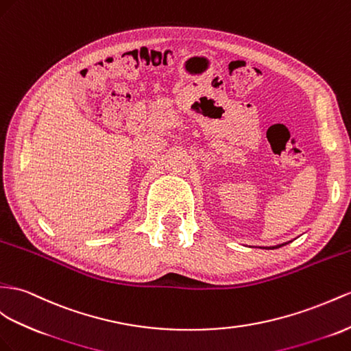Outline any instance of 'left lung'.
Returning <instances> with one entry per match:
<instances>
[{
	"mask_svg": "<svg viewBox=\"0 0 351 351\" xmlns=\"http://www.w3.org/2000/svg\"><path fill=\"white\" fill-rule=\"evenodd\" d=\"M286 243H283V245H278V246H271V247H267V249H277V247H280V246H285Z\"/></svg>",
	"mask_w": 351,
	"mask_h": 351,
	"instance_id": "1",
	"label": "left lung"
}]
</instances>
